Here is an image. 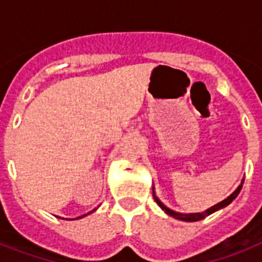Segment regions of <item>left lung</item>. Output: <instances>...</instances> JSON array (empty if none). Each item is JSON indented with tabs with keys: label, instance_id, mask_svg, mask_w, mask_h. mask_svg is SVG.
<instances>
[{
	"label": "left lung",
	"instance_id": "obj_1",
	"mask_svg": "<svg viewBox=\"0 0 262 262\" xmlns=\"http://www.w3.org/2000/svg\"><path fill=\"white\" fill-rule=\"evenodd\" d=\"M242 185H244V179H242V182H241V185L238 187H236L235 190L232 191L231 194L228 195L227 199L223 200V201H220V203H217L216 205H213V207L208 208L207 211L204 212H197V213H181V212H175L172 211V209H170L168 207H166L162 201L159 200V197L156 195L155 193V186H152V194H154V200L156 201V204L159 205L162 209H163L167 215H170L171 217H174V219H178V220H182V222H199V220L204 219L205 216H209L211 213H213V212L219 211V209H222V208L227 207L228 204L232 203V200L236 199V195L239 194L241 189H242Z\"/></svg>",
	"mask_w": 262,
	"mask_h": 262
}]
</instances>
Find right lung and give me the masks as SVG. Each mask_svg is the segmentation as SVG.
<instances>
[{"label":"right lung","mask_w":262,"mask_h":262,"mask_svg":"<svg viewBox=\"0 0 262 262\" xmlns=\"http://www.w3.org/2000/svg\"><path fill=\"white\" fill-rule=\"evenodd\" d=\"M94 211H96V208H95ZM94 211H91V212H94ZM91 212H88V213H85V215H83V216H79V217H76V219H81V217H84V216H87V215H90ZM61 219H63V217H61ZM72 220H75V219H72Z\"/></svg>","instance_id":"1"}]
</instances>
